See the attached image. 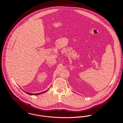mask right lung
<instances>
[{"label":"right lung","mask_w":123,"mask_h":123,"mask_svg":"<svg viewBox=\"0 0 123 123\" xmlns=\"http://www.w3.org/2000/svg\"><path fill=\"white\" fill-rule=\"evenodd\" d=\"M49 89V88L48 89H47V90H45V91H43V92H41V93H36V94H33V93H28V92H25V91H24V90H23L24 92H25V93H26L27 94H29V95H40V94H43V93H45V92H46V91H47Z\"/></svg>","instance_id":"right-lung-1"}]
</instances>
